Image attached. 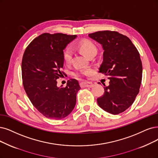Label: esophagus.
I'll return each mask as SVG.
<instances>
[{"label":"esophagus","mask_w":158,"mask_h":158,"mask_svg":"<svg viewBox=\"0 0 158 158\" xmlns=\"http://www.w3.org/2000/svg\"><path fill=\"white\" fill-rule=\"evenodd\" d=\"M80 85H81V86H82V87H89V88H92V87L94 86V84H92V83H89V82L81 83Z\"/></svg>","instance_id":"obj_1"}]
</instances>
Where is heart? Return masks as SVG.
<instances>
[{
    "label": "heart",
    "instance_id": "b5f03b06",
    "mask_svg": "<svg viewBox=\"0 0 158 158\" xmlns=\"http://www.w3.org/2000/svg\"><path fill=\"white\" fill-rule=\"evenodd\" d=\"M78 48L82 51L84 53L88 56L92 54H96L97 47L96 45L90 40L81 41L78 44ZM73 55V51L70 48H66L63 52V59L66 64H69L71 62ZM93 70L91 68H84L77 69L73 73L75 77H81V76H86L92 73Z\"/></svg>",
    "mask_w": 158,
    "mask_h": 158
}]
</instances>
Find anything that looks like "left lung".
Masks as SVG:
<instances>
[{"label": "left lung", "instance_id": "8db88e82", "mask_svg": "<svg viewBox=\"0 0 158 158\" xmlns=\"http://www.w3.org/2000/svg\"><path fill=\"white\" fill-rule=\"evenodd\" d=\"M89 36L102 45L99 72L110 80L104 94L97 99L98 106L110 114H120L131 106L139 92L143 72L139 52L129 38L118 32L98 31Z\"/></svg>", "mask_w": 158, "mask_h": 158}]
</instances>
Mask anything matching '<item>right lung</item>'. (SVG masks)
<instances>
[{"label":"right lung","instance_id":"obj_1","mask_svg":"<svg viewBox=\"0 0 158 158\" xmlns=\"http://www.w3.org/2000/svg\"><path fill=\"white\" fill-rule=\"evenodd\" d=\"M76 35L44 33L26 48L21 64L23 85L33 106L45 117L60 120L71 113L81 89L71 79L66 87L57 86L56 79L65 75L63 50Z\"/></svg>","mask_w":158,"mask_h":158}]
</instances>
